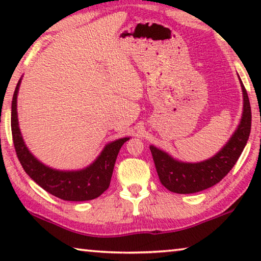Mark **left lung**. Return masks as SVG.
<instances>
[{
	"label": "left lung",
	"instance_id": "8db88e82",
	"mask_svg": "<svg viewBox=\"0 0 261 261\" xmlns=\"http://www.w3.org/2000/svg\"><path fill=\"white\" fill-rule=\"evenodd\" d=\"M240 83L243 92L241 122L226 145L214 156L196 163L183 162L176 160L153 145L149 146L160 182L169 191L180 194L202 191L219 183L235 166L245 147L251 131V106L249 96L241 78Z\"/></svg>",
	"mask_w": 261,
	"mask_h": 261
}]
</instances>
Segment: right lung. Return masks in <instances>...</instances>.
Returning <instances> with one entry per match:
<instances>
[{
  "label": "right lung",
  "mask_w": 261,
  "mask_h": 261,
  "mask_svg": "<svg viewBox=\"0 0 261 261\" xmlns=\"http://www.w3.org/2000/svg\"><path fill=\"white\" fill-rule=\"evenodd\" d=\"M21 78L17 84L11 103V132L15 149L19 161L31 178L35 183L60 199L68 201L92 200L101 196L109 188L115 161L121 147L130 137L114 140L103 147L93 163L79 170H59L43 165L26 146L20 134L17 115V96H18Z\"/></svg>",
  "instance_id": "obj_1"
}]
</instances>
